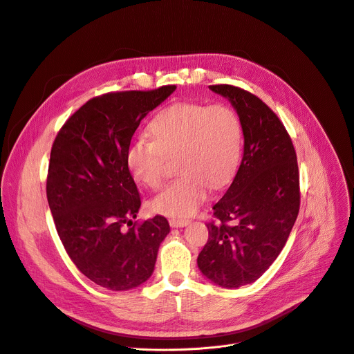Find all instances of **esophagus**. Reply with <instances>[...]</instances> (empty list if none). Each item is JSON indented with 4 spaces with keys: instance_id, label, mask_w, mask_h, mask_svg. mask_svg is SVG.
<instances>
[{
    "instance_id": "34e87169",
    "label": "esophagus",
    "mask_w": 354,
    "mask_h": 354,
    "mask_svg": "<svg viewBox=\"0 0 354 354\" xmlns=\"http://www.w3.org/2000/svg\"><path fill=\"white\" fill-rule=\"evenodd\" d=\"M169 223H170V227H171V228H183V227H185V225L189 224L188 220H176V218L170 220Z\"/></svg>"
}]
</instances>
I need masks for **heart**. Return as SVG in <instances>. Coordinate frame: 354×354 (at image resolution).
<instances>
[{
	"label": "heart",
	"mask_w": 354,
	"mask_h": 354,
	"mask_svg": "<svg viewBox=\"0 0 354 354\" xmlns=\"http://www.w3.org/2000/svg\"><path fill=\"white\" fill-rule=\"evenodd\" d=\"M150 138L136 139L126 154L127 169L140 184L157 188L167 158L177 157L181 177L157 194L150 208L173 218L193 215L208 189L225 185L234 176L242 146V126L232 107L177 103L150 123Z\"/></svg>",
	"instance_id": "1"
}]
</instances>
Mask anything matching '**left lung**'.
Here are the masks:
<instances>
[{
  "label": "left lung",
  "instance_id": "obj_1",
  "mask_svg": "<svg viewBox=\"0 0 354 354\" xmlns=\"http://www.w3.org/2000/svg\"><path fill=\"white\" fill-rule=\"evenodd\" d=\"M209 89L230 100L243 134L241 166L212 209L208 241L197 258L201 274L227 289L255 282L288 241L301 204L296 153L278 116L255 95Z\"/></svg>",
  "mask_w": 354,
  "mask_h": 354
}]
</instances>
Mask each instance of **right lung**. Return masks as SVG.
Wrapping results in <instances>:
<instances>
[{"mask_svg": "<svg viewBox=\"0 0 354 354\" xmlns=\"http://www.w3.org/2000/svg\"><path fill=\"white\" fill-rule=\"evenodd\" d=\"M174 91L93 97L66 120L50 150L46 197L58 235L76 268L109 290L143 285L170 232L161 215L133 224L142 201L126 154L140 122ZM126 223L133 227L123 230Z\"/></svg>", "mask_w": 354, "mask_h": 354, "instance_id": "add662e5", "label": "right lung"}]
</instances>
